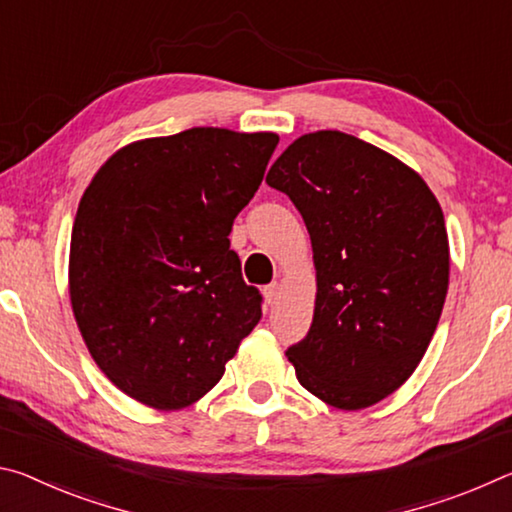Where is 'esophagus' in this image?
<instances>
[{"label": "esophagus", "instance_id": "obj_1", "mask_svg": "<svg viewBox=\"0 0 512 512\" xmlns=\"http://www.w3.org/2000/svg\"><path fill=\"white\" fill-rule=\"evenodd\" d=\"M277 293H280V284H277V282L266 284V287H264V298H266L268 305H273V302L277 300Z\"/></svg>", "mask_w": 512, "mask_h": 512}]
</instances>
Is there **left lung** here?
Returning <instances> with one entry per match:
<instances>
[{
	"label": "left lung",
	"mask_w": 512,
	"mask_h": 512,
	"mask_svg": "<svg viewBox=\"0 0 512 512\" xmlns=\"http://www.w3.org/2000/svg\"><path fill=\"white\" fill-rule=\"evenodd\" d=\"M266 183L302 214L316 309L287 357L309 393L343 411L397 391L429 348L449 284L445 216L393 155L341 131L298 137Z\"/></svg>",
	"instance_id": "left-lung-1"
}]
</instances>
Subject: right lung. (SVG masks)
<instances>
[{"mask_svg":"<svg viewBox=\"0 0 512 512\" xmlns=\"http://www.w3.org/2000/svg\"><path fill=\"white\" fill-rule=\"evenodd\" d=\"M280 137L189 128L117 151L81 198L69 298L119 391L183 409L212 391L262 318L230 248Z\"/></svg>","mask_w":512,"mask_h":512,"instance_id":"obj_1","label":"right lung"}]
</instances>
